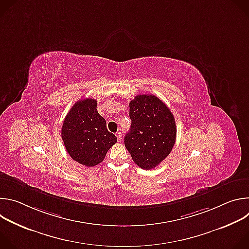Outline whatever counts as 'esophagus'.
I'll return each mask as SVG.
<instances>
[{
	"label": "esophagus",
	"instance_id": "34e87169",
	"mask_svg": "<svg viewBox=\"0 0 249 249\" xmlns=\"http://www.w3.org/2000/svg\"><path fill=\"white\" fill-rule=\"evenodd\" d=\"M115 135H116L117 141H118V142H120V141H121V139H122V134H121V132H117Z\"/></svg>",
	"mask_w": 249,
	"mask_h": 249
}]
</instances>
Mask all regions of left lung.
<instances>
[{"mask_svg": "<svg viewBox=\"0 0 249 249\" xmlns=\"http://www.w3.org/2000/svg\"><path fill=\"white\" fill-rule=\"evenodd\" d=\"M129 106L132 123L124 138L125 147L139 167L153 169L174 146V116L162 100L152 94L137 95Z\"/></svg>", "mask_w": 249, "mask_h": 249, "instance_id": "obj_1", "label": "left lung"}]
</instances>
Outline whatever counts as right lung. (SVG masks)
<instances>
[{
  "label": "right lung",
  "mask_w": 249,
  "mask_h": 249,
  "mask_svg": "<svg viewBox=\"0 0 249 249\" xmlns=\"http://www.w3.org/2000/svg\"><path fill=\"white\" fill-rule=\"evenodd\" d=\"M93 98L78 100L65 117L62 139L66 151L74 160L85 166L100 163L117 138L106 128L105 119L96 109Z\"/></svg>",
  "instance_id": "1"
}]
</instances>
